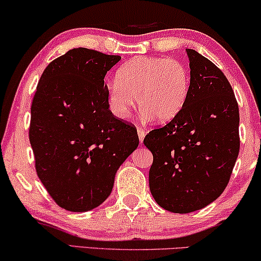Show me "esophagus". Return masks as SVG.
<instances>
[{"instance_id": "34e87169", "label": "esophagus", "mask_w": 261, "mask_h": 261, "mask_svg": "<svg viewBox=\"0 0 261 261\" xmlns=\"http://www.w3.org/2000/svg\"><path fill=\"white\" fill-rule=\"evenodd\" d=\"M138 135H139V141H140V144H141V142L144 141L146 132L142 130V128H138Z\"/></svg>"}]
</instances>
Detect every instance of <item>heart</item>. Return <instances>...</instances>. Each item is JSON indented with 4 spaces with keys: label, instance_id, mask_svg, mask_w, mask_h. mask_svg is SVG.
<instances>
[{
    "label": "heart",
    "instance_id": "obj_1",
    "mask_svg": "<svg viewBox=\"0 0 261 261\" xmlns=\"http://www.w3.org/2000/svg\"><path fill=\"white\" fill-rule=\"evenodd\" d=\"M190 92V74L183 63L167 58H137L122 65L116 83L109 85L110 109L126 119L138 106L156 122H167L184 108Z\"/></svg>",
    "mask_w": 261,
    "mask_h": 261
}]
</instances>
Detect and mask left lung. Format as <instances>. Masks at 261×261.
<instances>
[{
  "label": "left lung",
  "instance_id": "left-lung-1",
  "mask_svg": "<svg viewBox=\"0 0 261 261\" xmlns=\"http://www.w3.org/2000/svg\"><path fill=\"white\" fill-rule=\"evenodd\" d=\"M187 53L188 101L166 126L144 139L153 154L151 194L162 208L177 214L204 208L222 194L240 149L239 106L229 82L195 49Z\"/></svg>",
  "mask_w": 261,
  "mask_h": 261
}]
</instances>
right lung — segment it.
I'll return each instance as SVG.
<instances>
[{
    "label": "right lung",
    "instance_id": "add662e5",
    "mask_svg": "<svg viewBox=\"0 0 261 261\" xmlns=\"http://www.w3.org/2000/svg\"><path fill=\"white\" fill-rule=\"evenodd\" d=\"M120 59L72 48L49 63L38 83L30 126L35 170L53 201L69 212L102 204L139 145L137 128L109 110L105 77Z\"/></svg>",
    "mask_w": 261,
    "mask_h": 261
}]
</instances>
